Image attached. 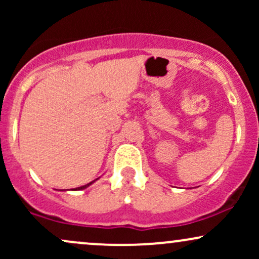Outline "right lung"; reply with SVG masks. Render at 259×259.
Segmentation results:
<instances>
[{"mask_svg": "<svg viewBox=\"0 0 259 259\" xmlns=\"http://www.w3.org/2000/svg\"><path fill=\"white\" fill-rule=\"evenodd\" d=\"M92 183H94V181H92ZM92 183H90V184H88V185H84V186H80V187H78V189L76 190H82V189H86V187H88L89 185H91Z\"/></svg>", "mask_w": 259, "mask_h": 259, "instance_id": "add662e5", "label": "right lung"}]
</instances>
